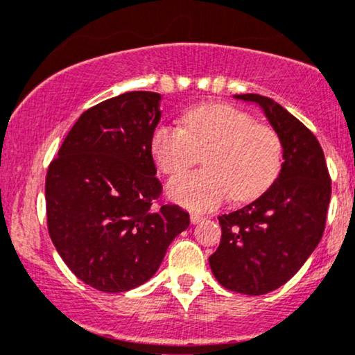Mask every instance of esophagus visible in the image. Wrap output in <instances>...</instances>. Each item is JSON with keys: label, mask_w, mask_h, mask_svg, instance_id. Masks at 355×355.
Segmentation results:
<instances>
[{"label": "esophagus", "mask_w": 355, "mask_h": 355, "mask_svg": "<svg viewBox=\"0 0 355 355\" xmlns=\"http://www.w3.org/2000/svg\"><path fill=\"white\" fill-rule=\"evenodd\" d=\"M203 220H205V217H203V215H200V214H191L190 215V222L193 223H200V222H203Z\"/></svg>", "instance_id": "34e87169"}]
</instances>
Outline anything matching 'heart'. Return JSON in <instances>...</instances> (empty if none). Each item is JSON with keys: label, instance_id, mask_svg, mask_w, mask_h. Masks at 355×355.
Segmentation results:
<instances>
[{"label": "heart", "instance_id": "heart-1", "mask_svg": "<svg viewBox=\"0 0 355 355\" xmlns=\"http://www.w3.org/2000/svg\"><path fill=\"white\" fill-rule=\"evenodd\" d=\"M158 168L173 175L189 168L205 152L200 172L172 178L166 193L191 210L214 209L230 197L248 202L260 197L282 168V140L272 126L255 123L242 110L225 103L189 110L178 126H158L150 141Z\"/></svg>", "mask_w": 355, "mask_h": 355}]
</instances>
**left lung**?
Masks as SVG:
<instances>
[{
  "mask_svg": "<svg viewBox=\"0 0 355 355\" xmlns=\"http://www.w3.org/2000/svg\"><path fill=\"white\" fill-rule=\"evenodd\" d=\"M282 140L279 177L257 200L220 215L222 239L210 268L232 292L263 295L294 277L325 229L331 177L322 146L302 121L267 96L247 93Z\"/></svg>",
  "mask_w": 355,
  "mask_h": 355,
  "instance_id": "obj_1",
  "label": "left lung"
}]
</instances>
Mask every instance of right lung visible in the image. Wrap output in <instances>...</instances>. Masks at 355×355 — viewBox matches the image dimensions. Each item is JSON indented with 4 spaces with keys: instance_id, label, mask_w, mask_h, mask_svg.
<instances>
[{
    "instance_id": "add662e5",
    "label": "right lung",
    "mask_w": 355,
    "mask_h": 355,
    "mask_svg": "<svg viewBox=\"0 0 355 355\" xmlns=\"http://www.w3.org/2000/svg\"><path fill=\"white\" fill-rule=\"evenodd\" d=\"M162 95L126 92L81 113L44 183L48 232L70 270L101 292H126L155 275L190 225L162 193L150 141Z\"/></svg>"
}]
</instances>
